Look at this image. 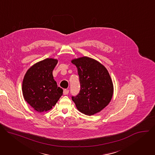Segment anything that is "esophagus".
<instances>
[{"mask_svg":"<svg viewBox=\"0 0 155 155\" xmlns=\"http://www.w3.org/2000/svg\"><path fill=\"white\" fill-rule=\"evenodd\" d=\"M63 94L64 95H68L69 94V90H64L63 91Z\"/></svg>","mask_w":155,"mask_h":155,"instance_id":"esophagus-1","label":"esophagus"}]
</instances>
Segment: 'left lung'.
I'll return each mask as SVG.
<instances>
[{
    "mask_svg": "<svg viewBox=\"0 0 155 155\" xmlns=\"http://www.w3.org/2000/svg\"><path fill=\"white\" fill-rule=\"evenodd\" d=\"M80 78V91L72 101L79 111L87 115L100 112L111 101L114 84L105 66L94 59L83 56L74 59Z\"/></svg>",
    "mask_w": 155,
    "mask_h": 155,
    "instance_id": "left-lung-1",
    "label": "left lung"
}]
</instances>
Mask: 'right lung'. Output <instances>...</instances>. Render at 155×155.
Wrapping results in <instances>:
<instances>
[{
  "mask_svg": "<svg viewBox=\"0 0 155 155\" xmlns=\"http://www.w3.org/2000/svg\"><path fill=\"white\" fill-rule=\"evenodd\" d=\"M58 60L47 58L39 61L27 71L22 84L25 100L38 112H47L54 107L62 95L58 87L53 71Z\"/></svg>",
  "mask_w": 155,
  "mask_h": 155,
  "instance_id": "obj_1",
  "label": "right lung"
}]
</instances>
